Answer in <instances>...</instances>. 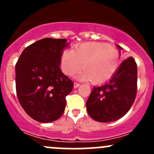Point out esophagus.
<instances>
[{
	"instance_id": "34e87169",
	"label": "esophagus",
	"mask_w": 154,
	"mask_h": 154,
	"mask_svg": "<svg viewBox=\"0 0 154 154\" xmlns=\"http://www.w3.org/2000/svg\"><path fill=\"white\" fill-rule=\"evenodd\" d=\"M80 83H77V82H74V88H77V87L80 86Z\"/></svg>"
}]
</instances>
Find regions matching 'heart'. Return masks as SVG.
Masks as SVG:
<instances>
[{
    "label": "heart",
    "instance_id": "heart-1",
    "mask_svg": "<svg viewBox=\"0 0 154 154\" xmlns=\"http://www.w3.org/2000/svg\"><path fill=\"white\" fill-rule=\"evenodd\" d=\"M61 68L72 77L84 68L80 79L102 83L109 80L119 66V53L116 48L102 42H87L77 46L75 51L67 49L61 55Z\"/></svg>",
    "mask_w": 154,
    "mask_h": 154
}]
</instances>
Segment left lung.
<instances>
[{
  "label": "left lung",
  "mask_w": 154,
  "mask_h": 154,
  "mask_svg": "<svg viewBox=\"0 0 154 154\" xmlns=\"http://www.w3.org/2000/svg\"><path fill=\"white\" fill-rule=\"evenodd\" d=\"M136 93L137 65L130 57L122 62L107 83L93 88L86 102L88 114L100 122L119 120L131 108Z\"/></svg>",
  "instance_id": "left-lung-1"
}]
</instances>
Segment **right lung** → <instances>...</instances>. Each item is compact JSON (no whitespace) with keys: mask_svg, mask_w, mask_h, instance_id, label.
<instances>
[{"mask_svg":"<svg viewBox=\"0 0 154 154\" xmlns=\"http://www.w3.org/2000/svg\"><path fill=\"white\" fill-rule=\"evenodd\" d=\"M65 38H45L23 51L15 65V88L29 117L42 123L60 119L74 83L60 69Z\"/></svg>","mask_w":154,"mask_h":154,"instance_id":"add662e5","label":"right lung"}]
</instances>
